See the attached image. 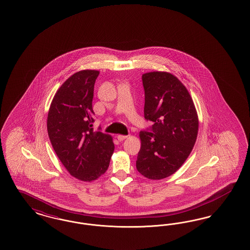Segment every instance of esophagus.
<instances>
[{"label": "esophagus", "instance_id": "esophagus-1", "mask_svg": "<svg viewBox=\"0 0 250 250\" xmlns=\"http://www.w3.org/2000/svg\"><path fill=\"white\" fill-rule=\"evenodd\" d=\"M127 137H128L127 135H121V134H120V135H118V136H117V138H118V140H119L120 142L123 141L124 139H126Z\"/></svg>", "mask_w": 250, "mask_h": 250}]
</instances>
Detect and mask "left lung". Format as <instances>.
Here are the masks:
<instances>
[{"label": "left lung", "instance_id": "8db88e82", "mask_svg": "<svg viewBox=\"0 0 250 250\" xmlns=\"http://www.w3.org/2000/svg\"><path fill=\"white\" fill-rule=\"evenodd\" d=\"M145 119L153 121L151 131L139 133L141 149L137 170L150 180L172 175L185 163L198 132V116L193 99L174 75L163 71L142 76Z\"/></svg>", "mask_w": 250, "mask_h": 250}]
</instances>
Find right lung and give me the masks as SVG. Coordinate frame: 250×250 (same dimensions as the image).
I'll return each instance as SVG.
<instances>
[{
	"instance_id": "obj_1",
	"label": "right lung",
	"mask_w": 250,
	"mask_h": 250,
	"mask_svg": "<svg viewBox=\"0 0 250 250\" xmlns=\"http://www.w3.org/2000/svg\"><path fill=\"white\" fill-rule=\"evenodd\" d=\"M97 70H81L57 90L47 117L51 144L70 175L92 182L108 168L114 152L111 135L93 131V88Z\"/></svg>"
}]
</instances>
